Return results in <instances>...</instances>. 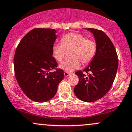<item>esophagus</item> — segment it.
I'll use <instances>...</instances> for the list:
<instances>
[{
    "label": "esophagus",
    "instance_id": "1",
    "mask_svg": "<svg viewBox=\"0 0 132 132\" xmlns=\"http://www.w3.org/2000/svg\"><path fill=\"white\" fill-rule=\"evenodd\" d=\"M69 75H70V74H69V72H64V75L65 77L69 76Z\"/></svg>",
    "mask_w": 132,
    "mask_h": 132
}]
</instances>
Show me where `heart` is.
Segmentation results:
<instances>
[{"mask_svg": "<svg viewBox=\"0 0 132 132\" xmlns=\"http://www.w3.org/2000/svg\"><path fill=\"white\" fill-rule=\"evenodd\" d=\"M73 49L71 57L60 65V69L65 72H71L80 67V62L88 64L93 60L97 50L96 42L87 39L81 33H69L63 36L61 43L54 44L52 48L53 55L56 60L61 62L64 59L66 50Z\"/></svg>", "mask_w": 132, "mask_h": 132, "instance_id": "obj_1", "label": "heart"}]
</instances>
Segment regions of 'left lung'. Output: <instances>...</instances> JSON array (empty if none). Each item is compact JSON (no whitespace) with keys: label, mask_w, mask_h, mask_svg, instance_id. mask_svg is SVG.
Instances as JSON below:
<instances>
[{"label":"left lung","mask_w":132,"mask_h":132,"mask_svg":"<svg viewBox=\"0 0 132 132\" xmlns=\"http://www.w3.org/2000/svg\"><path fill=\"white\" fill-rule=\"evenodd\" d=\"M86 29L93 34L97 50L93 60L82 71L89 72L88 75L86 77L82 71L75 73L79 77V82L74 92L78 99L90 102L101 99L109 90L116 78L119 60L112 42L104 31Z\"/></svg>","instance_id":"8db88e82"}]
</instances>
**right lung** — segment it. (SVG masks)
<instances>
[{
    "label": "right lung",
    "instance_id": "1",
    "mask_svg": "<svg viewBox=\"0 0 132 132\" xmlns=\"http://www.w3.org/2000/svg\"><path fill=\"white\" fill-rule=\"evenodd\" d=\"M51 28H35L18 45L13 59L15 78L23 93L35 102H45L55 95L64 72L57 69L52 48L57 38Z\"/></svg>",
    "mask_w": 132,
    "mask_h": 132
}]
</instances>
